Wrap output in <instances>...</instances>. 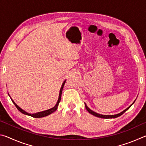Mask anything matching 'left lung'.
Listing matches in <instances>:
<instances>
[{
	"mask_svg": "<svg viewBox=\"0 0 146 146\" xmlns=\"http://www.w3.org/2000/svg\"><path fill=\"white\" fill-rule=\"evenodd\" d=\"M134 102H133V103H134ZM132 104L131 105V106H129V107H128L127 109H125V110L124 111H123L122 112L118 113V114H117V115H103L98 114V113H97L94 112L93 111L91 110L87 106H86V104H85V106H86V110H88V111L89 113H91V115L95 116V117H99V118H117V117H120V116H121L122 114H123V113H124L125 111H126L128 110V109H129V108L131 107V106H132Z\"/></svg>",
	"mask_w": 146,
	"mask_h": 146,
	"instance_id": "8db88e82",
	"label": "left lung"
}]
</instances>
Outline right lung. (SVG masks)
<instances>
[{"label": "right lung", "mask_w": 146, "mask_h": 146, "mask_svg": "<svg viewBox=\"0 0 146 146\" xmlns=\"http://www.w3.org/2000/svg\"><path fill=\"white\" fill-rule=\"evenodd\" d=\"M66 81H64V83L62 84V87L60 88V93H59V97H58V102L56 104V105L54 106L53 108L49 109V110H46V111H42V112H38V113H34V114H30V113H28L26 112L25 111H24L23 110H22L21 108H19L18 106H17L15 103L14 102V101L11 99L12 102H13V104H15V106H16V108L18 109V110L20 112H21L22 113H23L24 115H29V116H31V117H33V118H41V117H46V116H48L49 115L51 114V113H53L54 111H55L56 110V109L58 108V104L60 102V101L61 100V95H62V90H63V88H64V84H65Z\"/></svg>", "instance_id": "right-lung-1"}]
</instances>
